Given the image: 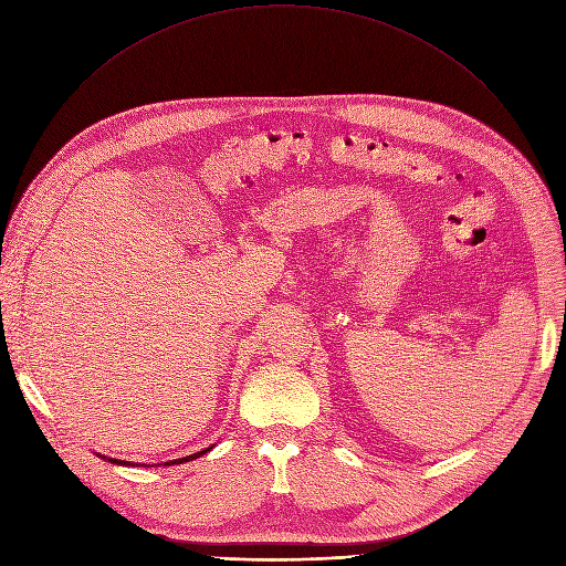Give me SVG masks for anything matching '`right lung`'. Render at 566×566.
Instances as JSON below:
<instances>
[{
  "label": "right lung",
  "instance_id": "1",
  "mask_svg": "<svg viewBox=\"0 0 566 566\" xmlns=\"http://www.w3.org/2000/svg\"><path fill=\"white\" fill-rule=\"evenodd\" d=\"M212 447H208V449H202V451H198V453H191V455H185V458H178V460H169V462H165V465H180V462H189V460H193V458H200L202 453H208ZM106 458V455H104ZM106 460H111V462H117V465H133L135 468V462H128V460H117V458H106ZM146 468V465H144ZM148 468H153V465H148ZM158 468V465H156Z\"/></svg>",
  "mask_w": 566,
  "mask_h": 566
}]
</instances>
